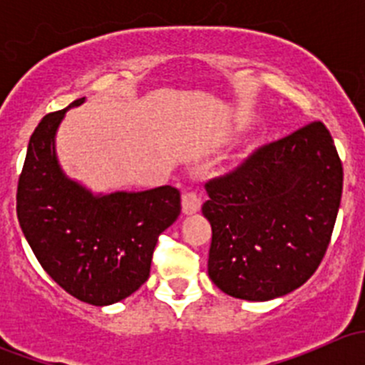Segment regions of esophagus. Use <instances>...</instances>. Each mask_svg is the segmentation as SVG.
I'll return each mask as SVG.
<instances>
[{"instance_id": "1", "label": "esophagus", "mask_w": 365, "mask_h": 365, "mask_svg": "<svg viewBox=\"0 0 365 365\" xmlns=\"http://www.w3.org/2000/svg\"><path fill=\"white\" fill-rule=\"evenodd\" d=\"M201 208V197L196 192H185L182 196V212L185 215H192L197 213Z\"/></svg>"}]
</instances>
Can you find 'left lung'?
I'll return each instance as SVG.
<instances>
[{"mask_svg": "<svg viewBox=\"0 0 365 365\" xmlns=\"http://www.w3.org/2000/svg\"><path fill=\"white\" fill-rule=\"evenodd\" d=\"M208 275L227 295L267 302L300 288L322 263L342 192V164L322 121L264 145L205 185Z\"/></svg>", "mask_w": 365, "mask_h": 365, "instance_id": "8db88e82", "label": "left lung"}]
</instances>
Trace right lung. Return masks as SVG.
Listing matches in <instances>:
<instances>
[{
  "label": "right lung",
  "instance_id": "add662e5",
  "mask_svg": "<svg viewBox=\"0 0 365 365\" xmlns=\"http://www.w3.org/2000/svg\"><path fill=\"white\" fill-rule=\"evenodd\" d=\"M42 118L29 139L17 187V219L43 270L91 305H111L141 288L162 231L180 215V192L157 189L93 194L68 178L56 155V132L70 108Z\"/></svg>",
  "mask_w": 365,
  "mask_h": 365
}]
</instances>
